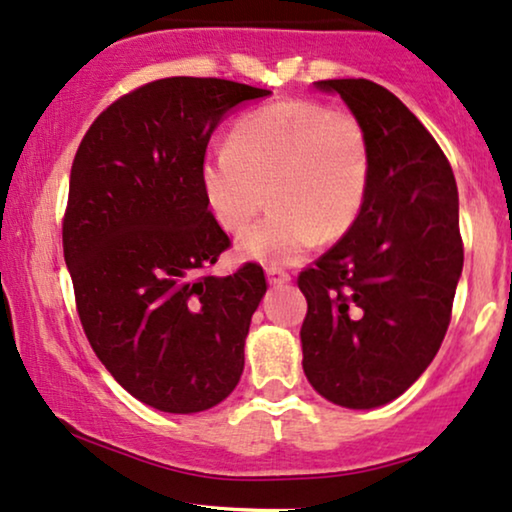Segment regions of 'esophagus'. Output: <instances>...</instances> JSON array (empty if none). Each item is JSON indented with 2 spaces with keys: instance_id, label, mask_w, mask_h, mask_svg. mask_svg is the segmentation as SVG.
<instances>
[{
  "instance_id": "1",
  "label": "esophagus",
  "mask_w": 512,
  "mask_h": 512,
  "mask_svg": "<svg viewBox=\"0 0 512 512\" xmlns=\"http://www.w3.org/2000/svg\"><path fill=\"white\" fill-rule=\"evenodd\" d=\"M266 275H268V282H270V285H273V287L285 285V282L292 280V275H289L285 268H277V266L266 268Z\"/></svg>"
}]
</instances>
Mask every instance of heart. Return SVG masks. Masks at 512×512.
<instances>
[{
  "mask_svg": "<svg viewBox=\"0 0 512 512\" xmlns=\"http://www.w3.org/2000/svg\"><path fill=\"white\" fill-rule=\"evenodd\" d=\"M365 125L342 109L285 99L239 116L227 147L201 161V192L213 218L239 232L273 201V211L237 242L239 256L294 263L320 239L351 230L370 187Z\"/></svg>",
  "mask_w": 512,
  "mask_h": 512,
  "instance_id": "b5f03b06",
  "label": "heart"
}]
</instances>
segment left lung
<instances>
[{"mask_svg": "<svg viewBox=\"0 0 512 512\" xmlns=\"http://www.w3.org/2000/svg\"><path fill=\"white\" fill-rule=\"evenodd\" d=\"M370 137L365 204L346 235L299 273L311 387L344 408L401 396L437 356L463 270L449 159L408 106L365 78L320 80Z\"/></svg>", "mask_w": 512, "mask_h": 512, "instance_id": "left-lung-1", "label": "left lung"}]
</instances>
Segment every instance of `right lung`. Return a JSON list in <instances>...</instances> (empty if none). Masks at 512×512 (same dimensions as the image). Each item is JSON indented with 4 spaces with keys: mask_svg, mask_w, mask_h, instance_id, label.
<instances>
[{
    "mask_svg": "<svg viewBox=\"0 0 512 512\" xmlns=\"http://www.w3.org/2000/svg\"><path fill=\"white\" fill-rule=\"evenodd\" d=\"M268 90L163 78L94 118L75 151L63 258L87 342L113 380L163 413H199L237 387L244 339L266 294L256 263L216 277L230 237L199 168L216 125Z\"/></svg>",
    "mask_w": 512,
    "mask_h": 512,
    "instance_id": "add662e5",
    "label": "right lung"
}]
</instances>
